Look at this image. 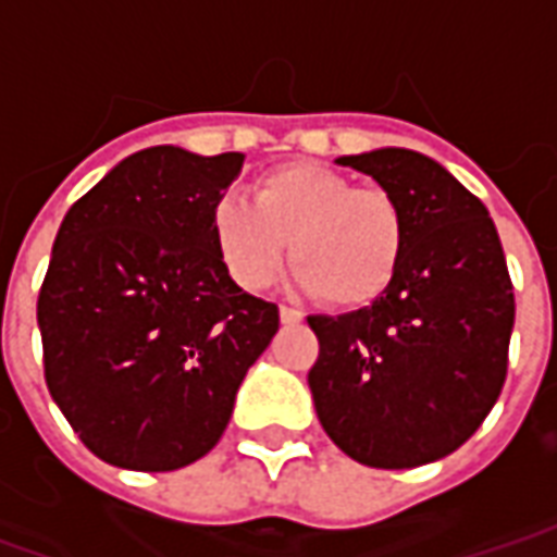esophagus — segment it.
I'll return each mask as SVG.
<instances>
[{
	"mask_svg": "<svg viewBox=\"0 0 557 557\" xmlns=\"http://www.w3.org/2000/svg\"><path fill=\"white\" fill-rule=\"evenodd\" d=\"M301 319H304L301 310H295V307H286V304L280 307V322H283V325H298Z\"/></svg>",
	"mask_w": 557,
	"mask_h": 557,
	"instance_id": "obj_1",
	"label": "esophagus"
}]
</instances>
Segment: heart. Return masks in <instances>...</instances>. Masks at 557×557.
<instances>
[{
  "label": "heart",
  "instance_id": "1",
  "mask_svg": "<svg viewBox=\"0 0 557 557\" xmlns=\"http://www.w3.org/2000/svg\"><path fill=\"white\" fill-rule=\"evenodd\" d=\"M220 262L244 289H265L286 262L295 286L331 307L379 301L397 277L409 220L385 187H358L319 163H286L253 182V202L220 196L211 208Z\"/></svg>",
  "mask_w": 557,
  "mask_h": 557
}]
</instances>
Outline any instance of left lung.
I'll use <instances>...</instances> for the list:
<instances>
[{
  "mask_svg": "<svg viewBox=\"0 0 557 557\" xmlns=\"http://www.w3.org/2000/svg\"><path fill=\"white\" fill-rule=\"evenodd\" d=\"M337 163L397 196L409 242L379 301L307 319L315 414L361 466H426L478 432L507 379L516 301L502 238L478 196L426 154L379 148Z\"/></svg>",
  "mask_w": 557,
  "mask_h": 557,
  "instance_id": "1",
  "label": "left lung"
}]
</instances>
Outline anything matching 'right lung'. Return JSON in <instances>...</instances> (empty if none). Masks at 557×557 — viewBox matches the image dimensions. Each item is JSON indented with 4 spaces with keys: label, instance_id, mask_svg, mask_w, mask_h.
<instances>
[{
    "label": "right lung",
    "instance_id": "add662e5",
    "mask_svg": "<svg viewBox=\"0 0 557 557\" xmlns=\"http://www.w3.org/2000/svg\"><path fill=\"white\" fill-rule=\"evenodd\" d=\"M242 163L143 148L59 226L38 295L44 379L110 466L175 471L206 456L277 334V304L247 295L211 238V208Z\"/></svg>",
    "mask_w": 557,
    "mask_h": 557
}]
</instances>
